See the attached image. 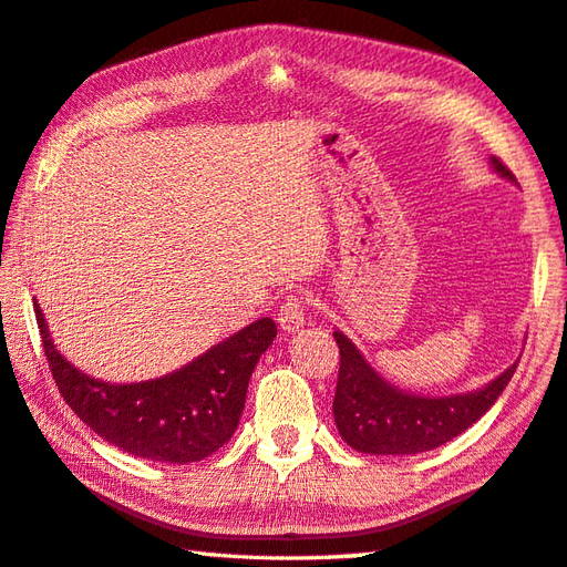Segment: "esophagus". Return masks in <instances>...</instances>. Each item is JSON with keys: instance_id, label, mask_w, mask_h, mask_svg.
<instances>
[{"instance_id": "1", "label": "esophagus", "mask_w": 567, "mask_h": 567, "mask_svg": "<svg viewBox=\"0 0 567 567\" xmlns=\"http://www.w3.org/2000/svg\"><path fill=\"white\" fill-rule=\"evenodd\" d=\"M307 297L302 295H290L282 302L280 312H277V321L285 331H299L307 321Z\"/></svg>"}]
</instances>
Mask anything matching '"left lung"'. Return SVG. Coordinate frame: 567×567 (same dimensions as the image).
<instances>
[{
	"mask_svg": "<svg viewBox=\"0 0 567 567\" xmlns=\"http://www.w3.org/2000/svg\"><path fill=\"white\" fill-rule=\"evenodd\" d=\"M496 174L514 179L502 159L492 157ZM341 353L334 393V420L347 445L365 454H417L445 445L472 427L512 381L516 363L474 393L415 395L398 391L375 373L353 343L334 331Z\"/></svg>",
	"mask_w": 567,
	"mask_h": 567,
	"instance_id": "1",
	"label": "left lung"
}]
</instances>
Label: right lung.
<instances>
[{
	"instance_id": "add662e5",
	"label": "right lung",
	"mask_w": 567,
	"mask_h": 567,
	"mask_svg": "<svg viewBox=\"0 0 567 567\" xmlns=\"http://www.w3.org/2000/svg\"><path fill=\"white\" fill-rule=\"evenodd\" d=\"M43 353L63 401L110 445L152 462L186 464L220 450L238 427L255 363L277 337L270 317L252 321L184 369L142 383H107L78 371L49 337Z\"/></svg>"
}]
</instances>
